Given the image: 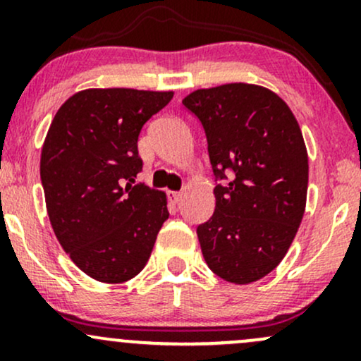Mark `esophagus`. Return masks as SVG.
<instances>
[{
	"mask_svg": "<svg viewBox=\"0 0 361 361\" xmlns=\"http://www.w3.org/2000/svg\"><path fill=\"white\" fill-rule=\"evenodd\" d=\"M169 200H171L173 204H180L181 193L180 192H169Z\"/></svg>",
	"mask_w": 361,
	"mask_h": 361,
	"instance_id": "esophagus-1",
	"label": "esophagus"
}]
</instances>
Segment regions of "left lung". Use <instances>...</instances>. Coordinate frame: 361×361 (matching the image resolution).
Wrapping results in <instances>:
<instances>
[{
    "instance_id": "left-lung-1",
    "label": "left lung",
    "mask_w": 361,
    "mask_h": 361,
    "mask_svg": "<svg viewBox=\"0 0 361 361\" xmlns=\"http://www.w3.org/2000/svg\"><path fill=\"white\" fill-rule=\"evenodd\" d=\"M183 105L204 127L219 181L214 215L197 227L205 263L231 283L263 279L304 217L309 159L299 123L279 94L246 82L197 90Z\"/></svg>"
}]
</instances>
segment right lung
I'll list each match as a JSON object with an SVG mask.
<instances>
[{"mask_svg":"<svg viewBox=\"0 0 361 361\" xmlns=\"http://www.w3.org/2000/svg\"><path fill=\"white\" fill-rule=\"evenodd\" d=\"M173 91L93 88L57 110L40 156L54 234L91 279L122 283L146 267L169 217L166 195L135 185L137 139Z\"/></svg>","mask_w":361,"mask_h":361,"instance_id":"right-lung-1","label":"right lung"}]
</instances>
